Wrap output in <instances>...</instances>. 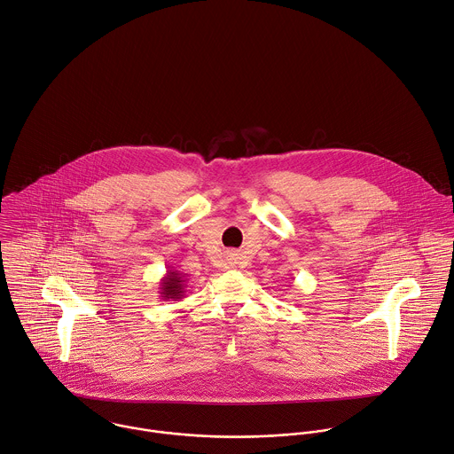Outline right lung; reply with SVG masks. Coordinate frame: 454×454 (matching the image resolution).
Segmentation results:
<instances>
[{
  "mask_svg": "<svg viewBox=\"0 0 454 454\" xmlns=\"http://www.w3.org/2000/svg\"><path fill=\"white\" fill-rule=\"evenodd\" d=\"M187 281H189L187 274L169 267L159 283L160 299L162 301H182L185 297Z\"/></svg>",
  "mask_w": 454,
  "mask_h": 454,
  "instance_id": "right-lung-1",
  "label": "right lung"
}]
</instances>
